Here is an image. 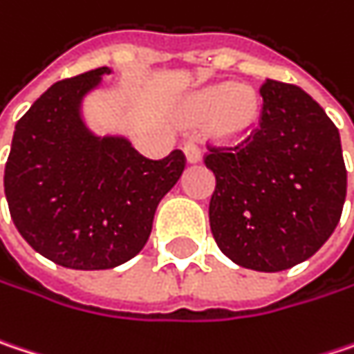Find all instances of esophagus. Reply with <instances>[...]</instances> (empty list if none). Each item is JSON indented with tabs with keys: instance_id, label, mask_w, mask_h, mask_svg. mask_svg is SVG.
Instances as JSON below:
<instances>
[{
	"instance_id": "1",
	"label": "esophagus",
	"mask_w": 354,
	"mask_h": 354,
	"mask_svg": "<svg viewBox=\"0 0 354 354\" xmlns=\"http://www.w3.org/2000/svg\"><path fill=\"white\" fill-rule=\"evenodd\" d=\"M184 153H186V160L190 162V164H194V162H201V158H203V153H201V147L196 142H188V144L184 145Z\"/></svg>"
}]
</instances>
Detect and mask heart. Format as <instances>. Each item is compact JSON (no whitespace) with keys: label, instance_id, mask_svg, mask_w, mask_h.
<instances>
[{"label":"heart","instance_id":"b5f03b06","mask_svg":"<svg viewBox=\"0 0 354 354\" xmlns=\"http://www.w3.org/2000/svg\"><path fill=\"white\" fill-rule=\"evenodd\" d=\"M186 113L196 121L212 117L214 133L235 140L247 136L255 127L259 117V101L251 88L225 82L196 93L186 103Z\"/></svg>","mask_w":354,"mask_h":354}]
</instances>
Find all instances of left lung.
Wrapping results in <instances>:
<instances>
[{
  "mask_svg": "<svg viewBox=\"0 0 354 354\" xmlns=\"http://www.w3.org/2000/svg\"><path fill=\"white\" fill-rule=\"evenodd\" d=\"M257 127L239 144H207L214 172L209 218L218 249L255 272L312 257L337 229L346 168L337 125L300 86H259Z\"/></svg>",
  "mask_w": 354,
  "mask_h": 354,
  "instance_id": "8db88e82",
  "label": "left lung"
}]
</instances>
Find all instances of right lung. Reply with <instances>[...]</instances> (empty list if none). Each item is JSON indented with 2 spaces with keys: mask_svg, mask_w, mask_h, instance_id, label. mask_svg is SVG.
Instances as JSON below:
<instances>
[{
  "mask_svg": "<svg viewBox=\"0 0 354 354\" xmlns=\"http://www.w3.org/2000/svg\"><path fill=\"white\" fill-rule=\"evenodd\" d=\"M109 68L54 82L16 123L6 162V198L19 235L71 270H111L149 239L153 212L186 168L174 149L162 160L127 140L95 138L81 97Z\"/></svg>",
  "mask_w": 354,
  "mask_h": 354,
  "instance_id": "right-lung-1",
  "label": "right lung"
}]
</instances>
